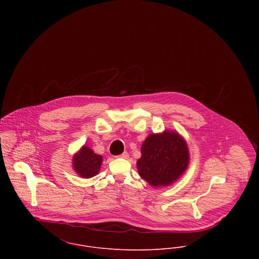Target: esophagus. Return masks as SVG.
I'll return each instance as SVG.
<instances>
[{"label": "esophagus", "instance_id": "34e87169", "mask_svg": "<svg viewBox=\"0 0 259 259\" xmlns=\"http://www.w3.org/2000/svg\"><path fill=\"white\" fill-rule=\"evenodd\" d=\"M119 157H122V158H127L128 157V152L127 151H123L120 155H119Z\"/></svg>", "mask_w": 259, "mask_h": 259}]
</instances>
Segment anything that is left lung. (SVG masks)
Returning <instances> with one entry per match:
<instances>
[{
    "label": "left lung",
    "instance_id": "1",
    "mask_svg": "<svg viewBox=\"0 0 259 259\" xmlns=\"http://www.w3.org/2000/svg\"><path fill=\"white\" fill-rule=\"evenodd\" d=\"M188 162L189 153L185 139L177 132L164 131L146 139L137 164L141 178L149 185L159 187L177 182L184 175Z\"/></svg>",
    "mask_w": 259,
    "mask_h": 259
}]
</instances>
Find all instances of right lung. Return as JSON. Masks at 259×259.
<instances>
[{
	"mask_svg": "<svg viewBox=\"0 0 259 259\" xmlns=\"http://www.w3.org/2000/svg\"><path fill=\"white\" fill-rule=\"evenodd\" d=\"M103 156L95 153L91 148L83 146L73 156L74 171L83 179H91L97 176L101 169Z\"/></svg>",
	"mask_w": 259,
	"mask_h": 259,
	"instance_id": "obj_1",
	"label": "right lung"
}]
</instances>
